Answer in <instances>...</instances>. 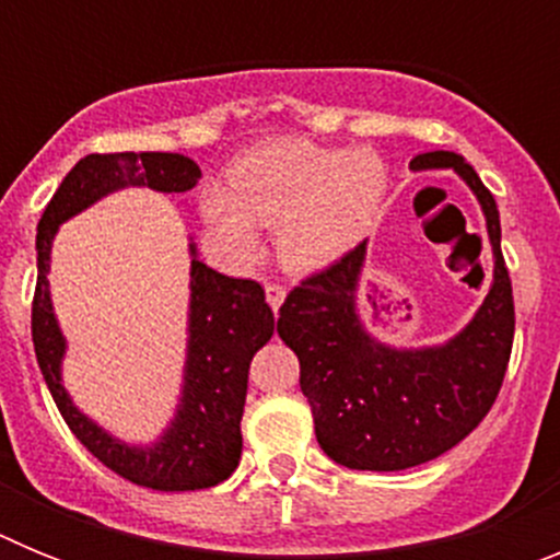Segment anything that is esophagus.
Returning <instances> with one entry per match:
<instances>
[{
    "label": "esophagus",
    "mask_w": 560,
    "mask_h": 560,
    "mask_svg": "<svg viewBox=\"0 0 560 560\" xmlns=\"http://www.w3.org/2000/svg\"><path fill=\"white\" fill-rule=\"evenodd\" d=\"M266 300H269L271 311L280 308V305H283V300H285V289H283V285L266 283Z\"/></svg>",
    "instance_id": "34e87169"
}]
</instances>
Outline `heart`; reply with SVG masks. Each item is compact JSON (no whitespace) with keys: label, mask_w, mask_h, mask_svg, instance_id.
Returning a JSON list of instances; mask_svg holds the SVG:
<instances>
[{"label":"heart","mask_w":560,"mask_h":560,"mask_svg":"<svg viewBox=\"0 0 560 560\" xmlns=\"http://www.w3.org/2000/svg\"><path fill=\"white\" fill-rule=\"evenodd\" d=\"M387 165L373 148L316 145L277 137L230 165V187L201 190V215L226 257L246 264L260 249V226H275V249L289 271H319L361 244L387 196Z\"/></svg>","instance_id":"heart-1"}]
</instances>
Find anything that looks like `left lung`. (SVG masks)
Segmentation results:
<instances>
[{"label":"left lung","mask_w":560,"mask_h":560,"mask_svg":"<svg viewBox=\"0 0 560 560\" xmlns=\"http://www.w3.org/2000/svg\"><path fill=\"white\" fill-rule=\"evenodd\" d=\"M409 167H454L482 205L493 280L471 323L434 348H389L368 334L355 305L368 244L305 277L277 319L300 359L319 446L355 471H404L457 446L491 412L511 361L516 314L491 190L454 151L418 153Z\"/></svg>","instance_id":"1"}]
</instances>
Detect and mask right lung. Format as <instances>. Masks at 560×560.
<instances>
[{
  "label": "right lung",
  "mask_w": 560,
  "mask_h": 560,
  "mask_svg": "<svg viewBox=\"0 0 560 560\" xmlns=\"http://www.w3.org/2000/svg\"><path fill=\"white\" fill-rule=\"evenodd\" d=\"M201 179L199 165L182 153H89L67 173L38 221V280L33 296V345L58 412L78 440L106 468L153 491H201L224 482L237 468L244 438L249 361L275 334L266 294L255 280L219 275L190 244V319H187L185 387L171 427L153 446H128L112 438L72 404L61 384L67 339L49 300V249L58 226L122 187L187 192Z\"/></svg>",
  "instance_id": "obj_1"
}]
</instances>
